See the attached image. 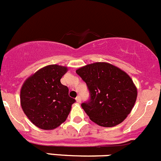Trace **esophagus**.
<instances>
[{"instance_id": "esophagus-1", "label": "esophagus", "mask_w": 161, "mask_h": 161, "mask_svg": "<svg viewBox=\"0 0 161 161\" xmlns=\"http://www.w3.org/2000/svg\"><path fill=\"white\" fill-rule=\"evenodd\" d=\"M76 101H77L78 103H80L81 101H82V99H81V97L80 96H77V97L75 98Z\"/></svg>"}]
</instances>
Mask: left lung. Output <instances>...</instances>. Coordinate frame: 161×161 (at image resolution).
<instances>
[{
  "label": "left lung",
  "mask_w": 161,
  "mask_h": 161,
  "mask_svg": "<svg viewBox=\"0 0 161 161\" xmlns=\"http://www.w3.org/2000/svg\"><path fill=\"white\" fill-rule=\"evenodd\" d=\"M76 73L86 83L90 99L81 106L90 119L101 127L122 123L130 114L137 98V89L130 76L108 63H93Z\"/></svg>",
  "instance_id": "left-lung-1"
}]
</instances>
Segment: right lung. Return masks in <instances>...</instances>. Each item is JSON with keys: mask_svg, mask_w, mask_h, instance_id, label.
<instances>
[{"mask_svg": "<svg viewBox=\"0 0 161 161\" xmlns=\"http://www.w3.org/2000/svg\"><path fill=\"white\" fill-rule=\"evenodd\" d=\"M66 67L53 64L38 70L22 86L20 101L23 112L31 122L44 130H53L63 124L71 111L74 98L70 97L60 79Z\"/></svg>", "mask_w": 161, "mask_h": 161, "instance_id": "right-lung-1", "label": "right lung"}]
</instances>
